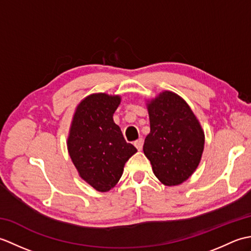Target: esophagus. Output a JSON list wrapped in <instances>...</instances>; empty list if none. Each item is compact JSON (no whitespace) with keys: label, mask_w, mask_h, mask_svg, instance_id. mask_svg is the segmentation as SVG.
Instances as JSON below:
<instances>
[{"label":"esophagus","mask_w":251,"mask_h":251,"mask_svg":"<svg viewBox=\"0 0 251 251\" xmlns=\"http://www.w3.org/2000/svg\"><path fill=\"white\" fill-rule=\"evenodd\" d=\"M134 145H135V147L138 149V150H141L142 149V146H143V140H142V138H139V139L138 140H136L135 142H134Z\"/></svg>","instance_id":"obj_1"}]
</instances>
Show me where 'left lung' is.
Instances as JSON below:
<instances>
[{
  "mask_svg": "<svg viewBox=\"0 0 251 251\" xmlns=\"http://www.w3.org/2000/svg\"><path fill=\"white\" fill-rule=\"evenodd\" d=\"M150 132L143 153L164 185H179L200 165L205 134L186 101L170 90L147 100Z\"/></svg>",
  "mask_w": 251,
  "mask_h": 251,
  "instance_id": "1",
  "label": "left lung"
}]
</instances>
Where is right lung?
I'll use <instances>...</instances> for the list:
<instances>
[{"mask_svg":"<svg viewBox=\"0 0 251 251\" xmlns=\"http://www.w3.org/2000/svg\"><path fill=\"white\" fill-rule=\"evenodd\" d=\"M120 103V95H88L76 105L69 129L67 147L72 163L79 177L98 192L114 188L125 163L137 152L113 121Z\"/></svg>","mask_w":251,"mask_h":251,"instance_id":"right-lung-1","label":"right lung"}]
</instances>
